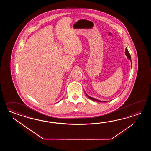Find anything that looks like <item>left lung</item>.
<instances>
[{
    "mask_svg": "<svg viewBox=\"0 0 151 151\" xmlns=\"http://www.w3.org/2000/svg\"><path fill=\"white\" fill-rule=\"evenodd\" d=\"M125 55H126V56L128 57V59H130V60H131V55L129 54V53L128 52V50H127V48H126L125 50ZM86 94V93H85ZM87 96V97L88 98H90V99L92 100H93V101H98V102H105V103H106L107 101H100V100H98L96 99H95V98H92V97H91V96H88L87 94H86Z\"/></svg>",
    "mask_w": 151,
    "mask_h": 151,
    "instance_id": "1",
    "label": "left lung"
}]
</instances>
